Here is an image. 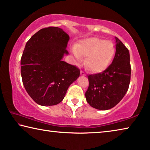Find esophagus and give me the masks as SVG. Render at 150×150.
Returning a JSON list of instances; mask_svg holds the SVG:
<instances>
[{
    "mask_svg": "<svg viewBox=\"0 0 150 150\" xmlns=\"http://www.w3.org/2000/svg\"><path fill=\"white\" fill-rule=\"evenodd\" d=\"M80 75H81V76H85L86 74H85V72H84V71L81 70V71H80Z\"/></svg>",
    "mask_w": 150,
    "mask_h": 150,
    "instance_id": "1",
    "label": "esophagus"
}]
</instances>
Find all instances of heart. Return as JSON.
I'll return each mask as SVG.
<instances>
[{"label":"heart","instance_id":"1","mask_svg":"<svg viewBox=\"0 0 150 150\" xmlns=\"http://www.w3.org/2000/svg\"><path fill=\"white\" fill-rule=\"evenodd\" d=\"M74 55L78 61L86 56V64L92 72H100L106 69L115 54V46L111 41L98 38L81 40L72 48Z\"/></svg>","mask_w":150,"mask_h":150}]
</instances>
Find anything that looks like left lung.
<instances>
[{
  "mask_svg": "<svg viewBox=\"0 0 150 150\" xmlns=\"http://www.w3.org/2000/svg\"><path fill=\"white\" fill-rule=\"evenodd\" d=\"M112 63L102 72L88 75L86 101L96 109L106 110L121 101L128 90L131 78L129 50L117 37Z\"/></svg>",
  "mask_w": 150,
  "mask_h": 150,
  "instance_id": "1",
  "label": "left lung"
}]
</instances>
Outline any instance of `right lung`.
<instances>
[{"instance_id": "right-lung-1", "label": "right lung", "mask_w": 150, "mask_h": 150, "mask_svg": "<svg viewBox=\"0 0 150 150\" xmlns=\"http://www.w3.org/2000/svg\"><path fill=\"white\" fill-rule=\"evenodd\" d=\"M70 37L62 28H42L27 42L21 60L22 80L27 93L41 105L63 100L68 87L80 76V69L62 61Z\"/></svg>"}]
</instances>
